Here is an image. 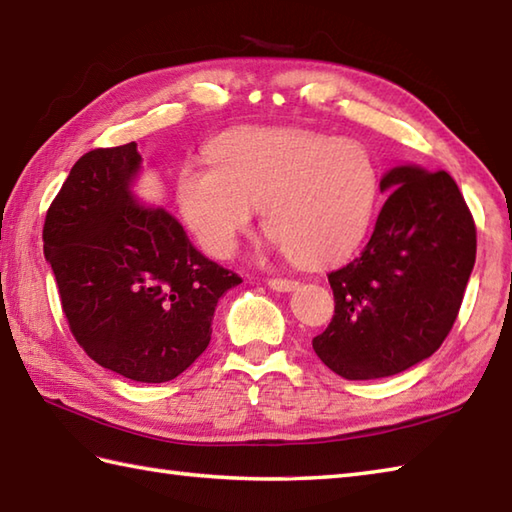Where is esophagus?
<instances>
[{
  "instance_id": "obj_1",
  "label": "esophagus",
  "mask_w": 512,
  "mask_h": 512,
  "mask_svg": "<svg viewBox=\"0 0 512 512\" xmlns=\"http://www.w3.org/2000/svg\"><path fill=\"white\" fill-rule=\"evenodd\" d=\"M299 286V281L295 279H284V277H273L268 279V288L275 290V292H290Z\"/></svg>"
}]
</instances>
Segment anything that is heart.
<instances>
[{
    "instance_id": "1",
    "label": "heart",
    "mask_w": 512,
    "mask_h": 512,
    "mask_svg": "<svg viewBox=\"0 0 512 512\" xmlns=\"http://www.w3.org/2000/svg\"><path fill=\"white\" fill-rule=\"evenodd\" d=\"M211 162L178 171L184 222L213 257H231L264 209L266 233L299 266L345 259L363 242L380 195L372 151L310 129H237L217 138Z\"/></svg>"
}]
</instances>
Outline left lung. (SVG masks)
<instances>
[{
	"mask_svg": "<svg viewBox=\"0 0 512 512\" xmlns=\"http://www.w3.org/2000/svg\"><path fill=\"white\" fill-rule=\"evenodd\" d=\"M363 253L332 270L334 317L312 347L334 374L405 372L447 339L475 264V222L447 171L394 167Z\"/></svg>",
	"mask_w": 512,
	"mask_h": 512,
	"instance_id": "left-lung-1",
	"label": "left lung"
}]
</instances>
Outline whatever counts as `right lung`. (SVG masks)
<instances>
[{"instance_id":"add662e5","label":"right lung","mask_w":512,"mask_h":512,"mask_svg":"<svg viewBox=\"0 0 512 512\" xmlns=\"http://www.w3.org/2000/svg\"><path fill=\"white\" fill-rule=\"evenodd\" d=\"M140 162L136 143L76 160L46 213L43 253L85 354L136 383H167L206 350L217 301L242 277L134 198Z\"/></svg>"}]
</instances>
